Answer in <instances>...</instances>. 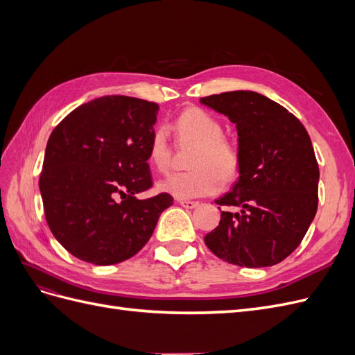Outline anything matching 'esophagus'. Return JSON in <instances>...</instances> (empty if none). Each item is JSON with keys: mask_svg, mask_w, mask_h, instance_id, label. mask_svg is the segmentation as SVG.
Masks as SVG:
<instances>
[{"mask_svg": "<svg viewBox=\"0 0 355 355\" xmlns=\"http://www.w3.org/2000/svg\"><path fill=\"white\" fill-rule=\"evenodd\" d=\"M179 204L185 209H196L198 206V201H192V200H179Z\"/></svg>", "mask_w": 355, "mask_h": 355, "instance_id": "34e87169", "label": "esophagus"}]
</instances>
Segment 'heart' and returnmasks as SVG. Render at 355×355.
<instances>
[{
    "mask_svg": "<svg viewBox=\"0 0 355 355\" xmlns=\"http://www.w3.org/2000/svg\"><path fill=\"white\" fill-rule=\"evenodd\" d=\"M179 135L198 149L191 158L189 171H180L159 182L158 188L176 198H200L213 196L223 187V178L234 179L239 173L237 149L223 137L225 130L216 116L200 108H188L176 121ZM148 161L157 171L170 167L171 149L164 127L155 128L148 146Z\"/></svg>",
    "mask_w": 355,
    "mask_h": 355,
    "instance_id": "b5f03b06",
    "label": "heart"
}]
</instances>
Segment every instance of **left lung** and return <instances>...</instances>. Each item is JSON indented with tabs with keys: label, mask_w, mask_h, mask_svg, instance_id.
Listing matches in <instances>:
<instances>
[{
	"label": "left lung",
	"mask_w": 355,
	"mask_h": 355,
	"mask_svg": "<svg viewBox=\"0 0 355 355\" xmlns=\"http://www.w3.org/2000/svg\"><path fill=\"white\" fill-rule=\"evenodd\" d=\"M200 102L227 115L239 135V180L216 200L225 210L204 237L222 261L272 266L302 241L318 206L320 171L305 127L280 103L249 90Z\"/></svg>",
	"instance_id": "left-lung-1"
}]
</instances>
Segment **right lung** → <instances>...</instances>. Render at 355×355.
Instances as JSON below:
<instances>
[{"label": "right lung", "mask_w": 355, "mask_h": 355, "mask_svg": "<svg viewBox=\"0 0 355 355\" xmlns=\"http://www.w3.org/2000/svg\"><path fill=\"white\" fill-rule=\"evenodd\" d=\"M158 105L103 96L68 114L51 132L40 191L55 239L78 259L120 263L151 239L167 192L139 200L153 187L148 146Z\"/></svg>", "instance_id": "right-lung-1"}]
</instances>
